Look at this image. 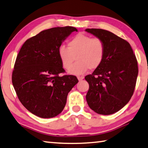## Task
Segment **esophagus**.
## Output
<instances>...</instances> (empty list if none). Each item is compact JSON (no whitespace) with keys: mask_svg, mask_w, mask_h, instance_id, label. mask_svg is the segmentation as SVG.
<instances>
[{"mask_svg":"<svg viewBox=\"0 0 148 148\" xmlns=\"http://www.w3.org/2000/svg\"><path fill=\"white\" fill-rule=\"evenodd\" d=\"M77 79L79 80V81H82V80H83V78H84V77H83V76H77Z\"/></svg>","mask_w":148,"mask_h":148,"instance_id":"obj_1","label":"esophagus"}]
</instances>
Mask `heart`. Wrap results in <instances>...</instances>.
<instances>
[{"label": "heart", "mask_w": 148, "mask_h": 148, "mask_svg": "<svg viewBox=\"0 0 148 148\" xmlns=\"http://www.w3.org/2000/svg\"><path fill=\"white\" fill-rule=\"evenodd\" d=\"M105 54V43L99 38H92L84 34H77L67 43V47L61 45L58 49V55L62 65L70 70L76 56L77 62L69 73L81 74L88 69L94 70L102 63Z\"/></svg>", "instance_id": "obj_1"}]
</instances>
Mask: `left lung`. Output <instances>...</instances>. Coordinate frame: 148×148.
<instances>
[{
	"label": "left lung",
	"instance_id": "8db88e82",
	"mask_svg": "<svg viewBox=\"0 0 148 148\" xmlns=\"http://www.w3.org/2000/svg\"><path fill=\"white\" fill-rule=\"evenodd\" d=\"M103 40L105 54L102 63L85 76L89 84L86 95L92 110L110 115L120 110L131 99L138 76V65L130 43L108 31L86 29Z\"/></svg>",
	"mask_w": 148,
	"mask_h": 148
}]
</instances>
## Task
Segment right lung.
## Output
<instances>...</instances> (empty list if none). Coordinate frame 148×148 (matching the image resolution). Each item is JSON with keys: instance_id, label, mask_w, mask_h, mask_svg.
<instances>
[{"instance_id": "1", "label": "right lung", "mask_w": 148, "mask_h": 148, "mask_svg": "<svg viewBox=\"0 0 148 148\" xmlns=\"http://www.w3.org/2000/svg\"><path fill=\"white\" fill-rule=\"evenodd\" d=\"M76 28L58 27L40 32L26 40L14 63L12 83L20 102L41 118L57 116L66 105L69 92L78 82L64 72L58 55L63 42Z\"/></svg>"}]
</instances>
